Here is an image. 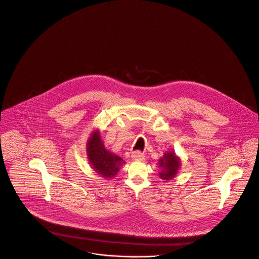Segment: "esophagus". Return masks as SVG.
I'll use <instances>...</instances> for the list:
<instances>
[{
	"mask_svg": "<svg viewBox=\"0 0 259 259\" xmlns=\"http://www.w3.org/2000/svg\"><path fill=\"white\" fill-rule=\"evenodd\" d=\"M132 159H135V160H144V159H145V155H144L142 152L137 151V152H134V153L132 154Z\"/></svg>",
	"mask_w": 259,
	"mask_h": 259,
	"instance_id": "obj_1",
	"label": "esophagus"
}]
</instances>
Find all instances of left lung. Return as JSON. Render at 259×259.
<instances>
[{
	"label": "left lung",
	"instance_id": "1",
	"mask_svg": "<svg viewBox=\"0 0 259 259\" xmlns=\"http://www.w3.org/2000/svg\"><path fill=\"white\" fill-rule=\"evenodd\" d=\"M180 162V159L175 152L164 153L163 157L159 159V166L160 167L159 178L166 181L175 179L178 175Z\"/></svg>",
	"mask_w": 259,
	"mask_h": 259
}]
</instances>
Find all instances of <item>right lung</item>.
Here are the masks:
<instances>
[{
    "instance_id": "right-lung-1",
    "label": "right lung",
    "mask_w": 259,
    "mask_h": 259,
    "mask_svg": "<svg viewBox=\"0 0 259 259\" xmlns=\"http://www.w3.org/2000/svg\"><path fill=\"white\" fill-rule=\"evenodd\" d=\"M87 155L93 168L104 179L114 178L124 163L120 157L105 149L99 130L93 132L88 140Z\"/></svg>"
}]
</instances>
